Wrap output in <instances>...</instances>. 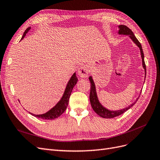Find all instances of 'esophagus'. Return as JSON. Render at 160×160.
I'll return each instance as SVG.
<instances>
[{
  "instance_id": "34e87169",
  "label": "esophagus",
  "mask_w": 160,
  "mask_h": 160,
  "mask_svg": "<svg viewBox=\"0 0 160 160\" xmlns=\"http://www.w3.org/2000/svg\"><path fill=\"white\" fill-rule=\"evenodd\" d=\"M89 72V70L88 67L86 65L81 66L79 68L78 71H77L79 76L81 77V78H86V77H88Z\"/></svg>"
}]
</instances>
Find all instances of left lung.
Returning a JSON list of instances; mask_svg holds the SVG:
<instances>
[{"mask_svg": "<svg viewBox=\"0 0 160 160\" xmlns=\"http://www.w3.org/2000/svg\"><path fill=\"white\" fill-rule=\"evenodd\" d=\"M118 28H119V31H118L119 35H128L131 39L133 41V42L135 43V44L139 48L140 52H141L142 59V66L145 70V77H146V64H145L144 55H143V49H142L141 44H140V42L137 39V38L135 37V36L134 35V34L132 31V30H131L130 28H128L127 26L122 25L118 26ZM89 79L91 82V91H90V95H89V99H90L91 107L94 110L95 112L98 115H99L101 118H108H108H113L115 117H117V116L122 115V113L125 112L127 110H128L129 108H132V106L135 103H136V101L139 99V98H138L134 103L131 104L130 105L128 106V107L125 108L123 109L117 110V111L109 110L108 109H106L105 108H104L103 106L101 105V103L99 102V101L98 98V95H97L94 81H93V78H92L91 76H90L89 77Z\"/></svg>", "mask_w": 160, "mask_h": 160, "instance_id": "obj_1", "label": "left lung"}]
</instances>
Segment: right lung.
Wrapping results in <instances>:
<instances>
[{"label":"right lung","mask_w":160,"mask_h":160,"mask_svg":"<svg viewBox=\"0 0 160 160\" xmlns=\"http://www.w3.org/2000/svg\"><path fill=\"white\" fill-rule=\"evenodd\" d=\"M30 29H31V27H28V28H27L21 38V40L23 39L24 37H25L26 34ZM77 80L78 79H77V77L75 72V73H73V75H72V77H71L69 81H68V83L67 85L65 90L64 91V93L62 95V97L60 99V101L56 104L55 106H54V107H53L51 109H50L49 111H47V113L44 114H41V115H35L31 113H30L36 118L43 119L52 120V119H55L57 118H59V116H61L62 113H64V111L66 110L67 106H68L71 93L72 92V88H73L74 86L77 84Z\"/></svg>","instance_id":"1"}]
</instances>
